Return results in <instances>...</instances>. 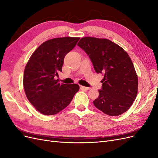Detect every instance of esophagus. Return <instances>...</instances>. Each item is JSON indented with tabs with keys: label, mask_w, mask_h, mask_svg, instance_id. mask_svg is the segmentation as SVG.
<instances>
[{
	"label": "esophagus",
	"mask_w": 158,
	"mask_h": 158,
	"mask_svg": "<svg viewBox=\"0 0 158 158\" xmlns=\"http://www.w3.org/2000/svg\"><path fill=\"white\" fill-rule=\"evenodd\" d=\"M80 88L82 90H89L90 88H87L85 86H82V85H80Z\"/></svg>",
	"instance_id": "esophagus-1"
}]
</instances>
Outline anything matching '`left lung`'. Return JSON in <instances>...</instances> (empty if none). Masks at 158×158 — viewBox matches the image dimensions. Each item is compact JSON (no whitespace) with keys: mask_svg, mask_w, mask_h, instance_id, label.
Here are the masks:
<instances>
[{"mask_svg":"<svg viewBox=\"0 0 158 158\" xmlns=\"http://www.w3.org/2000/svg\"><path fill=\"white\" fill-rule=\"evenodd\" d=\"M89 55L94 70L103 74L102 88L93 102L95 107L110 116H118L131 107L138 92V79L125 49L105 38L82 37L77 44Z\"/></svg>","mask_w":158,"mask_h":158,"instance_id":"8db88e82","label":"left lung"}]
</instances>
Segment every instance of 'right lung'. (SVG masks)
<instances>
[{
	"label": "right lung",
	"mask_w": 158,
	"mask_h": 158,
	"mask_svg": "<svg viewBox=\"0 0 158 158\" xmlns=\"http://www.w3.org/2000/svg\"><path fill=\"white\" fill-rule=\"evenodd\" d=\"M79 40L80 37H64L47 40L37 47L27 61L23 88L29 102L43 114L59 113L78 92V84H60L55 76L62 71L64 56Z\"/></svg>",
	"instance_id": "1"
}]
</instances>
